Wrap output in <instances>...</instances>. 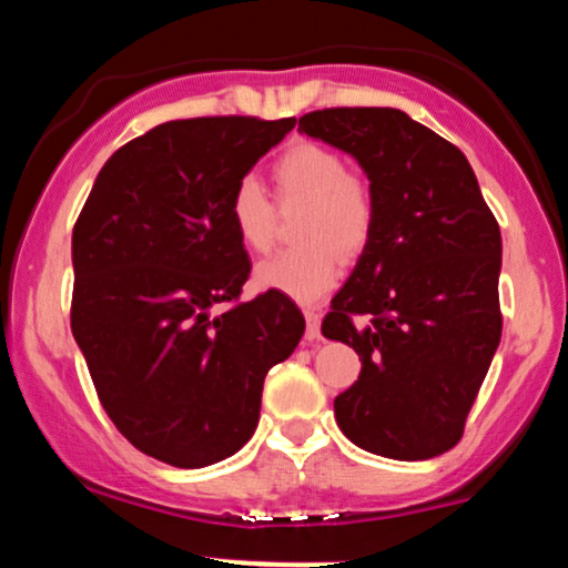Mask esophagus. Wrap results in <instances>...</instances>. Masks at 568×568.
I'll return each instance as SVG.
<instances>
[{
  "mask_svg": "<svg viewBox=\"0 0 568 568\" xmlns=\"http://www.w3.org/2000/svg\"><path fill=\"white\" fill-rule=\"evenodd\" d=\"M304 317H306V338H310V342H317V338H321V312H317L315 306H306Z\"/></svg>",
  "mask_w": 568,
  "mask_h": 568,
  "instance_id": "obj_1",
  "label": "esophagus"
}]
</instances>
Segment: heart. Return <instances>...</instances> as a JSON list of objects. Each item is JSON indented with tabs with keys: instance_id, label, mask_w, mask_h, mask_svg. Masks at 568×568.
<instances>
[{
	"instance_id": "heart-1",
	"label": "heart",
	"mask_w": 568,
	"mask_h": 568,
	"mask_svg": "<svg viewBox=\"0 0 568 568\" xmlns=\"http://www.w3.org/2000/svg\"><path fill=\"white\" fill-rule=\"evenodd\" d=\"M280 202H304L296 247L256 266L258 288L296 302H317L342 280V256L357 258L376 232V197L368 181L347 173L334 149L298 141L272 165ZM234 234L247 251L264 253L275 240V205L256 179L237 181L230 197Z\"/></svg>"
}]
</instances>
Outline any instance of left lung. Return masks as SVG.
<instances>
[{"mask_svg": "<svg viewBox=\"0 0 568 568\" xmlns=\"http://www.w3.org/2000/svg\"><path fill=\"white\" fill-rule=\"evenodd\" d=\"M298 130L361 162L376 232L323 336L361 355L336 425L371 454L433 459L459 443L501 338V234L465 154L400 109L310 112Z\"/></svg>", "mask_w": 568, "mask_h": 568, "instance_id": "left-lung-1", "label": "left lung"}]
</instances>
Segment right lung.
I'll return each mask as SVG.
<instances>
[{"label": "right lung", "mask_w": 568, "mask_h": 568, "mask_svg": "<svg viewBox=\"0 0 568 568\" xmlns=\"http://www.w3.org/2000/svg\"><path fill=\"white\" fill-rule=\"evenodd\" d=\"M293 125L197 116L152 128L106 160L74 224L71 334L114 427L165 465L194 470L240 452L266 371L304 334L283 293L240 302L251 258L230 219L234 184Z\"/></svg>", "instance_id": "right-lung-1"}]
</instances>
